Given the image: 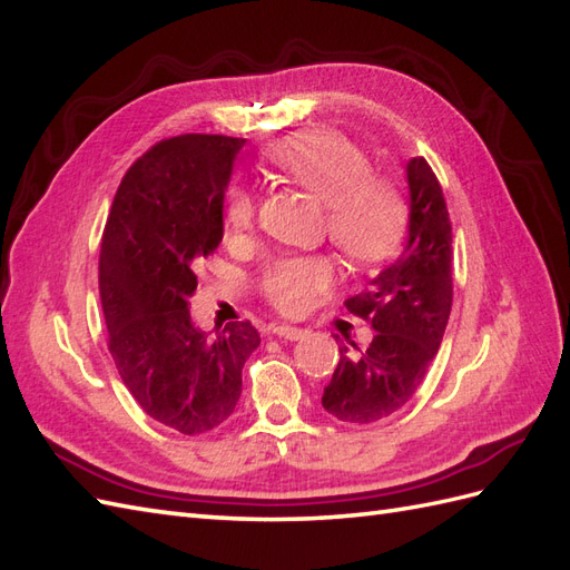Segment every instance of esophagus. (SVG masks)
I'll use <instances>...</instances> for the list:
<instances>
[{"instance_id":"34e87169","label":"esophagus","mask_w":570,"mask_h":570,"mask_svg":"<svg viewBox=\"0 0 570 570\" xmlns=\"http://www.w3.org/2000/svg\"><path fill=\"white\" fill-rule=\"evenodd\" d=\"M271 333H273V336H277V338L297 341V338H302L307 331L297 328V326H287V324H273V326H271Z\"/></svg>"}]
</instances>
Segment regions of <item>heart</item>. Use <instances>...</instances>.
Instances as JSON below:
<instances>
[{"label": "heart", "instance_id": "b5f03b06", "mask_svg": "<svg viewBox=\"0 0 570 570\" xmlns=\"http://www.w3.org/2000/svg\"><path fill=\"white\" fill-rule=\"evenodd\" d=\"M266 159L277 174L324 203V229L351 266L365 268L390 258L406 229V203L392 178L372 174L370 159L348 137L309 130L268 147ZM227 229L244 237L254 229L256 196L234 186L225 207ZM333 263L322 256L287 254L271 261L258 287L275 309L299 314L328 287Z\"/></svg>", "mask_w": 570, "mask_h": 570}]
</instances>
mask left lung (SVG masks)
<instances>
[{
  "mask_svg": "<svg viewBox=\"0 0 570 570\" xmlns=\"http://www.w3.org/2000/svg\"><path fill=\"white\" fill-rule=\"evenodd\" d=\"M411 222L406 252L365 293L345 299L374 328L367 348L343 343L324 409L348 425L390 419L419 392L452 312V222L440 180L423 157L406 166ZM338 338V336H336Z\"/></svg>",
  "mask_w": 570,
  "mask_h": 570,
  "instance_id": "1",
  "label": "left lung"
}]
</instances>
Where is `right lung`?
Instances as JSON below:
<instances>
[{
	"mask_svg": "<svg viewBox=\"0 0 570 570\" xmlns=\"http://www.w3.org/2000/svg\"><path fill=\"white\" fill-rule=\"evenodd\" d=\"M246 140L178 135L149 147L116 190L104 229L99 293L108 351L140 409L180 435L225 423L261 336L229 322L207 336L190 322L200 258L222 242V203Z\"/></svg>",
	"mask_w": 570,
	"mask_h": 570,
	"instance_id": "1",
	"label": "right lung"
}]
</instances>
